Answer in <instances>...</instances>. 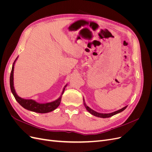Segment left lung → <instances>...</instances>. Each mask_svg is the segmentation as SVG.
Returning a JSON list of instances; mask_svg holds the SVG:
<instances>
[{"label": "left lung", "instance_id": "8db88e82", "mask_svg": "<svg viewBox=\"0 0 152 152\" xmlns=\"http://www.w3.org/2000/svg\"><path fill=\"white\" fill-rule=\"evenodd\" d=\"M83 100H84V107H85V108H86L87 111H88V112H89L91 114H92L94 116L100 117V118H108V117H112V116L115 115L122 112V111H124V110L127 107V106H126V107H124L118 110H117V111H115V112H113L110 113H99V112H96V111H94V110H93V109H91L90 107H88V106H87L86 103H85V100H84V98H83Z\"/></svg>", "mask_w": 152, "mask_h": 152}]
</instances>
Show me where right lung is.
Instances as JSON below:
<instances>
[{"mask_svg": "<svg viewBox=\"0 0 152 152\" xmlns=\"http://www.w3.org/2000/svg\"><path fill=\"white\" fill-rule=\"evenodd\" d=\"M18 56L16 58L15 62L13 63V65L12 66V70L10 75V87H11V91L12 93L14 96V97L15 98L16 100L18 102L22 107H23L25 109L30 110L31 112H34L36 113H49L53 111L61 103V97L62 95L64 93V91L65 89V87L67 86V84H66L64 87V88L62 91L61 94L60 95L59 97L53 101L51 102H48V103H40L37 102L34 99H24L20 97L16 93L15 91V87H14V68H15V63L17 60Z\"/></svg>", "mask_w": 152, "mask_h": 152, "instance_id": "right-lung-1", "label": "right lung"}]
</instances>
